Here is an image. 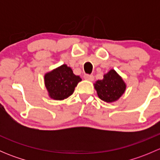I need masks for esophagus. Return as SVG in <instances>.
<instances>
[{"label": "esophagus", "instance_id": "1", "mask_svg": "<svg viewBox=\"0 0 160 160\" xmlns=\"http://www.w3.org/2000/svg\"><path fill=\"white\" fill-rule=\"evenodd\" d=\"M83 78L87 80H90V81H93L94 80V77L93 75H90V74H85L83 76Z\"/></svg>", "mask_w": 160, "mask_h": 160}]
</instances>
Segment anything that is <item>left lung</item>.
I'll return each instance as SVG.
<instances>
[{
	"instance_id": "8db88e82",
	"label": "left lung",
	"mask_w": 160,
	"mask_h": 160,
	"mask_svg": "<svg viewBox=\"0 0 160 160\" xmlns=\"http://www.w3.org/2000/svg\"><path fill=\"white\" fill-rule=\"evenodd\" d=\"M93 85L100 99L108 103L118 101L126 89L125 81L114 70L104 74V79L96 81Z\"/></svg>"
}]
</instances>
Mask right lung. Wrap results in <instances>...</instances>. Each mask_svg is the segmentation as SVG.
I'll use <instances>...</instances> for the list:
<instances>
[{
	"label": "right lung",
	"mask_w": 160,
	"mask_h": 160,
	"mask_svg": "<svg viewBox=\"0 0 160 160\" xmlns=\"http://www.w3.org/2000/svg\"><path fill=\"white\" fill-rule=\"evenodd\" d=\"M45 86L52 99L61 101L72 94L81 78L76 76L70 67L63 64L44 76Z\"/></svg>",
	"instance_id": "obj_1"
}]
</instances>
